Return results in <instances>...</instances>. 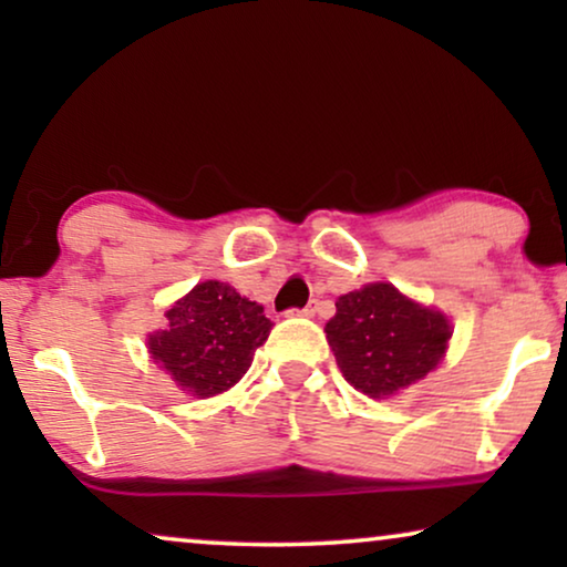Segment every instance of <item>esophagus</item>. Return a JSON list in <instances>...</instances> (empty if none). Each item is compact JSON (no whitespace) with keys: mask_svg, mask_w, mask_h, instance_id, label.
<instances>
[{"mask_svg":"<svg viewBox=\"0 0 567 567\" xmlns=\"http://www.w3.org/2000/svg\"><path fill=\"white\" fill-rule=\"evenodd\" d=\"M317 309H320V301L312 299L305 309H297V312H299V315H305V317H315V315H317Z\"/></svg>","mask_w":567,"mask_h":567,"instance_id":"obj_1","label":"esophagus"}]
</instances>
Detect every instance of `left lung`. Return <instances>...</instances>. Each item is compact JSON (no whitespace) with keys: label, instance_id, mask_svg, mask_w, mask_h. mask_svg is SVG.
<instances>
[{"label":"left lung","instance_id":"1","mask_svg":"<svg viewBox=\"0 0 567 567\" xmlns=\"http://www.w3.org/2000/svg\"><path fill=\"white\" fill-rule=\"evenodd\" d=\"M324 324L340 371L369 398L415 384L446 351V317L402 297L392 284H369L336 301Z\"/></svg>","mask_w":567,"mask_h":567}]
</instances>
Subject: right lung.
I'll return each mask as SVG.
<instances>
[{"label":"right lung","mask_w":567,"mask_h":567,"mask_svg":"<svg viewBox=\"0 0 567 567\" xmlns=\"http://www.w3.org/2000/svg\"><path fill=\"white\" fill-rule=\"evenodd\" d=\"M167 322L169 330L150 338V351L177 386L200 400L237 384L274 328L260 305L221 281L198 284L167 309Z\"/></svg>","instance_id":"add662e5"}]
</instances>
